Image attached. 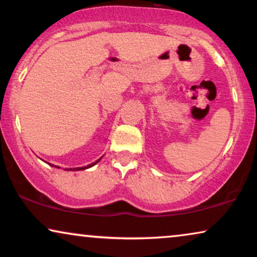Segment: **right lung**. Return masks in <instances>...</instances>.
Segmentation results:
<instances>
[{
	"label": "right lung",
	"instance_id": "right-lung-1",
	"mask_svg": "<svg viewBox=\"0 0 257 257\" xmlns=\"http://www.w3.org/2000/svg\"><path fill=\"white\" fill-rule=\"evenodd\" d=\"M99 160H100V159H98V160L96 161V163L91 164V165H89V166H86V167H78V168H73V170H72V168H70V170H71V171H80V170H85V168H89V167H91V166H93V165H96Z\"/></svg>",
	"mask_w": 257,
	"mask_h": 257
}]
</instances>
